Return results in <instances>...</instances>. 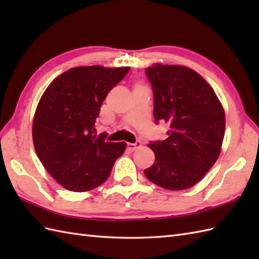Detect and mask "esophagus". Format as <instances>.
Listing matches in <instances>:
<instances>
[{"label": "esophagus", "instance_id": "1", "mask_svg": "<svg viewBox=\"0 0 259 259\" xmlns=\"http://www.w3.org/2000/svg\"><path fill=\"white\" fill-rule=\"evenodd\" d=\"M126 147H128V150H130V151H135L137 148H139V147H141V142L138 140V141H136L135 144H128L126 145Z\"/></svg>", "mask_w": 259, "mask_h": 259}]
</instances>
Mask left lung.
<instances>
[{
    "label": "left lung",
    "mask_w": 259,
    "mask_h": 259,
    "mask_svg": "<svg viewBox=\"0 0 259 259\" xmlns=\"http://www.w3.org/2000/svg\"><path fill=\"white\" fill-rule=\"evenodd\" d=\"M152 87L156 123L167 122V139L151 141L155 162L146 177L168 190L190 188L203 178L221 153L225 112L206 80L181 65L146 69Z\"/></svg>",
    "instance_id": "8db88e82"
}]
</instances>
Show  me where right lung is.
<instances>
[{"label": "right lung", "mask_w": 259, "mask_h": 259, "mask_svg": "<svg viewBox=\"0 0 259 259\" xmlns=\"http://www.w3.org/2000/svg\"><path fill=\"white\" fill-rule=\"evenodd\" d=\"M130 68L78 67L59 75L43 93L33 119L36 155L65 189L82 192L106 181L125 142L96 135L95 123L107 95Z\"/></svg>", "instance_id": "1"}]
</instances>
